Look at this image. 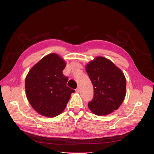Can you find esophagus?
Masks as SVG:
<instances>
[{
    "label": "esophagus",
    "mask_w": 154,
    "mask_h": 154,
    "mask_svg": "<svg viewBox=\"0 0 154 154\" xmlns=\"http://www.w3.org/2000/svg\"><path fill=\"white\" fill-rule=\"evenodd\" d=\"M76 92L77 93H79V92H80V88L78 87V88H76Z\"/></svg>",
    "instance_id": "obj_1"
}]
</instances>
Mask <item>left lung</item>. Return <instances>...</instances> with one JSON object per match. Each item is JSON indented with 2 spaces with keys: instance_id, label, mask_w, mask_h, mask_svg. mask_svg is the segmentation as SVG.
<instances>
[{
  "instance_id": "left-lung-1",
  "label": "left lung",
  "mask_w": 154,
  "mask_h": 154,
  "mask_svg": "<svg viewBox=\"0 0 154 154\" xmlns=\"http://www.w3.org/2000/svg\"><path fill=\"white\" fill-rule=\"evenodd\" d=\"M94 88V97L88 106L93 113L105 116L117 110L126 93V79L123 73L110 60L96 57L86 67Z\"/></svg>"
}]
</instances>
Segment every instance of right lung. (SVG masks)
Returning <instances> with one entry per match:
<instances>
[{
	"label": "right lung",
	"mask_w": 154,
	"mask_h": 154,
	"mask_svg": "<svg viewBox=\"0 0 154 154\" xmlns=\"http://www.w3.org/2000/svg\"><path fill=\"white\" fill-rule=\"evenodd\" d=\"M66 66L61 57L52 53L40 60L27 74V98L38 114L50 118L61 114L75 92L66 85L68 77L62 72Z\"/></svg>",
	"instance_id": "obj_1"
}]
</instances>
